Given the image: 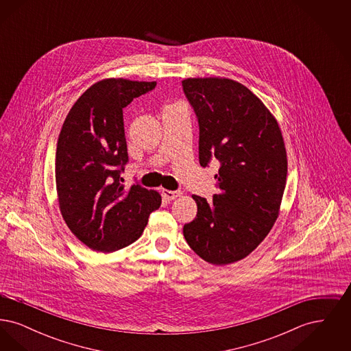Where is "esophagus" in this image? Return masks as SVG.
I'll list each match as a JSON object with an SVG mask.
<instances>
[{"label":"esophagus","instance_id":"obj_1","mask_svg":"<svg viewBox=\"0 0 351 351\" xmlns=\"http://www.w3.org/2000/svg\"><path fill=\"white\" fill-rule=\"evenodd\" d=\"M162 195H163V197H165L166 200L171 201L175 200L176 197H179L182 193H180L179 191H168V189H163Z\"/></svg>","mask_w":351,"mask_h":351}]
</instances>
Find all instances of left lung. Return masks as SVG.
Segmentation results:
<instances>
[{"label": "left lung", "instance_id": "1", "mask_svg": "<svg viewBox=\"0 0 351 351\" xmlns=\"http://www.w3.org/2000/svg\"><path fill=\"white\" fill-rule=\"evenodd\" d=\"M182 84L199 122L201 167L219 163V192L212 201L192 196L197 215L184 237L204 261L225 266L255 250L278 218L287 180L283 136L245 85L218 77Z\"/></svg>", "mask_w": 351, "mask_h": 351}]
</instances>
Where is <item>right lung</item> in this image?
I'll use <instances>...</instances> for the list:
<instances>
[{"label": "right lung", "mask_w": 351, "mask_h": 351, "mask_svg": "<svg viewBox=\"0 0 351 351\" xmlns=\"http://www.w3.org/2000/svg\"><path fill=\"white\" fill-rule=\"evenodd\" d=\"M155 82L108 79L93 84L71 108L59 134L55 179L69 230L89 249L113 252L135 242L162 197L121 173L129 162L123 108Z\"/></svg>", "instance_id": "obj_1"}]
</instances>
